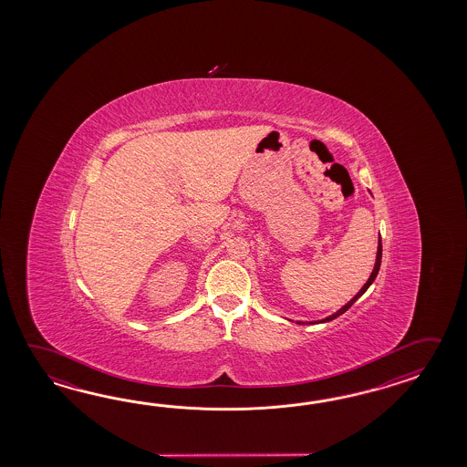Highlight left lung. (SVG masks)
<instances>
[{
  "label": "left lung",
  "mask_w": 467,
  "mask_h": 467,
  "mask_svg": "<svg viewBox=\"0 0 467 467\" xmlns=\"http://www.w3.org/2000/svg\"><path fill=\"white\" fill-rule=\"evenodd\" d=\"M380 258H382V242H380V238H379V247H378V257H376V265H374V270H372V274H370V277H368V282L364 284V287L360 288L358 290V294H356V297L352 298L350 302H348L344 307L340 308L338 312H336L334 316H330V317H326L324 320H320V322H328V320H334V318H337L338 316H342L346 310H348V308L352 307L354 306V302L358 300L360 296H364V292L368 290V287H370V284L376 280V277H378L379 274V268H380Z\"/></svg>",
  "instance_id": "obj_1"
}]
</instances>
